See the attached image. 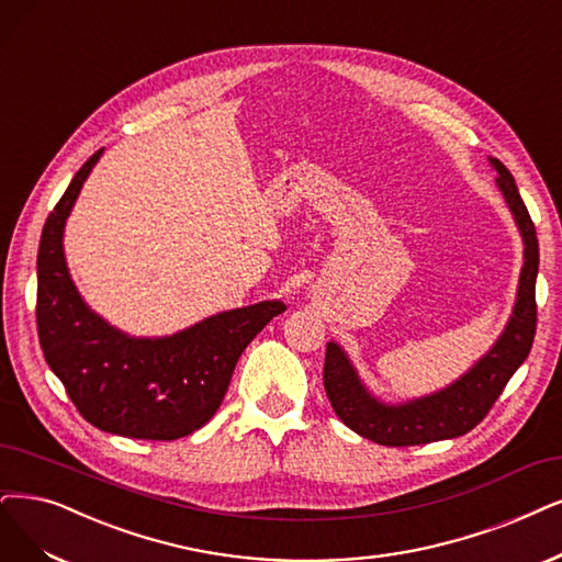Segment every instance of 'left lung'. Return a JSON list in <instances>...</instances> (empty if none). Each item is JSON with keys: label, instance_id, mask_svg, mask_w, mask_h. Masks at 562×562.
Instances as JSON below:
<instances>
[{"label": "left lung", "instance_id": "1", "mask_svg": "<svg viewBox=\"0 0 562 562\" xmlns=\"http://www.w3.org/2000/svg\"><path fill=\"white\" fill-rule=\"evenodd\" d=\"M491 161L497 176H501L497 184H501L526 243V263L521 270V284H518L514 317L509 319L503 338L497 340V345L465 378H461L449 389L435 393V396L407 403L403 407H386L375 398H370L361 386L355 368L349 366L347 357L342 355V349L328 342L324 361L326 396L342 424L372 442L384 447H414L459 438V435L470 432L476 424L484 422L518 366L530 355L537 330V232L528 207L521 194H518L514 176L507 171L503 161Z\"/></svg>", "mask_w": 562, "mask_h": 562}]
</instances>
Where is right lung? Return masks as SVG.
I'll use <instances>...</instances> for the list:
<instances>
[{"label": "right lung", "instance_id": "obj_1", "mask_svg": "<svg viewBox=\"0 0 562 562\" xmlns=\"http://www.w3.org/2000/svg\"><path fill=\"white\" fill-rule=\"evenodd\" d=\"M99 155L80 166L41 232L38 342L82 419L124 438L171 442L213 419L245 347L286 305L220 313L161 340H134L99 319L80 301L61 252L67 215Z\"/></svg>", "mask_w": 562, "mask_h": 562}]
</instances>
